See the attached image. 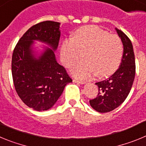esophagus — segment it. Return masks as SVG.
Returning a JSON list of instances; mask_svg holds the SVG:
<instances>
[{
    "mask_svg": "<svg viewBox=\"0 0 146 146\" xmlns=\"http://www.w3.org/2000/svg\"><path fill=\"white\" fill-rule=\"evenodd\" d=\"M73 82H76V83H78V84H81V85H83L86 83V82H85V81L78 80H73Z\"/></svg>",
    "mask_w": 146,
    "mask_h": 146,
    "instance_id": "esophagus-1",
    "label": "esophagus"
}]
</instances>
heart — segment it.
<instances>
[{
    "instance_id": "obj_1",
    "label": "heart",
    "mask_w": 146,
    "mask_h": 146,
    "mask_svg": "<svg viewBox=\"0 0 146 146\" xmlns=\"http://www.w3.org/2000/svg\"><path fill=\"white\" fill-rule=\"evenodd\" d=\"M72 66L74 77L87 79L95 74L97 77L111 75L118 69L123 54V45L116 35L94 25L82 26L74 32V38H67L60 48V59L66 67Z\"/></svg>"
}]
</instances>
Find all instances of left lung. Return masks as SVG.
<instances>
[{
    "mask_svg": "<svg viewBox=\"0 0 146 146\" xmlns=\"http://www.w3.org/2000/svg\"><path fill=\"white\" fill-rule=\"evenodd\" d=\"M123 46L119 68L108 79L95 84L99 88L97 97L89 101L99 113L110 112L119 107L128 96L135 76V58L132 44L123 32L115 28Z\"/></svg>",
    "mask_w": 146,
    "mask_h": 146,
    "instance_id": "obj_1",
    "label": "left lung"
}]
</instances>
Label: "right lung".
Listing matches in <instances>:
<instances>
[{
  "mask_svg": "<svg viewBox=\"0 0 146 146\" xmlns=\"http://www.w3.org/2000/svg\"><path fill=\"white\" fill-rule=\"evenodd\" d=\"M60 23L44 21L33 25L17 44L11 73L18 96L36 111L52 108L72 80L58 63L55 52L60 36ZM36 41L47 45L37 46Z\"/></svg>",
  "mask_w": 146,
  "mask_h": 146,
  "instance_id": "right-lung-1",
  "label": "right lung"
}]
</instances>
